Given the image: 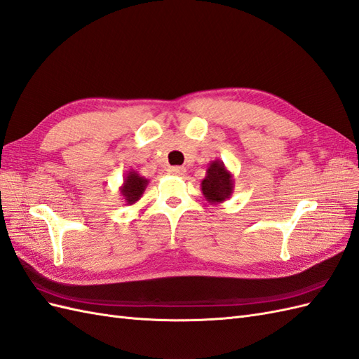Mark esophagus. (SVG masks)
<instances>
[{"instance_id":"esophagus-1","label":"esophagus","mask_w":359,"mask_h":359,"mask_svg":"<svg viewBox=\"0 0 359 359\" xmlns=\"http://www.w3.org/2000/svg\"><path fill=\"white\" fill-rule=\"evenodd\" d=\"M185 168L183 167H171V168H168V172L170 174H172V176H183V174H185Z\"/></svg>"}]
</instances>
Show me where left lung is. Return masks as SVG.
Listing matches in <instances>:
<instances>
[{
	"label": "left lung",
	"instance_id": "8db88e82",
	"mask_svg": "<svg viewBox=\"0 0 359 359\" xmlns=\"http://www.w3.org/2000/svg\"><path fill=\"white\" fill-rule=\"evenodd\" d=\"M200 188L208 203L218 205L231 198L235 180L232 172L226 168V165L219 159H215L209 163L206 176L201 180Z\"/></svg>",
	"mask_w": 359,
	"mask_h": 359
}]
</instances>
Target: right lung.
<instances>
[{
    "label": "right lung",
    "instance_id": "right-lung-1",
    "mask_svg": "<svg viewBox=\"0 0 359 359\" xmlns=\"http://www.w3.org/2000/svg\"><path fill=\"white\" fill-rule=\"evenodd\" d=\"M149 185V179L141 176L140 172L130 170L126 172L123 185L119 187V194H121L126 205H135L144 194V191Z\"/></svg>",
    "mask_w": 359,
    "mask_h": 359
}]
</instances>
